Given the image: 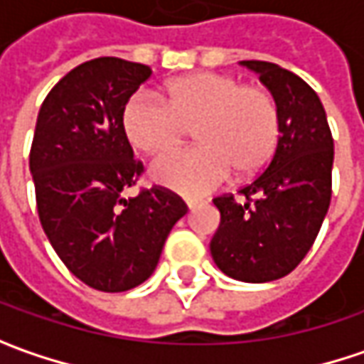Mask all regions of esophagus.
Wrapping results in <instances>:
<instances>
[{
    "label": "esophagus",
    "mask_w": 364,
    "mask_h": 364,
    "mask_svg": "<svg viewBox=\"0 0 364 364\" xmlns=\"http://www.w3.org/2000/svg\"><path fill=\"white\" fill-rule=\"evenodd\" d=\"M198 204H203V200H200V198H186V206H188L190 210H192L194 206H198Z\"/></svg>",
    "instance_id": "34e87169"
}]
</instances>
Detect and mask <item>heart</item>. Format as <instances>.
Wrapping results in <instances>:
<instances>
[{"label": "heart", "instance_id": "1", "mask_svg": "<svg viewBox=\"0 0 364 364\" xmlns=\"http://www.w3.org/2000/svg\"><path fill=\"white\" fill-rule=\"evenodd\" d=\"M168 101L137 91L123 107V132L144 154L178 144L190 127L198 146L172 149L149 166L156 184L180 194H204L237 176L261 172L277 149L282 119L272 92L241 80L196 73L172 80Z\"/></svg>", "mask_w": 364, "mask_h": 364}]
</instances>
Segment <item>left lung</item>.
Instances as JSON below:
<instances>
[{
    "label": "left lung",
    "mask_w": 364,
    "mask_h": 364,
    "mask_svg": "<svg viewBox=\"0 0 364 364\" xmlns=\"http://www.w3.org/2000/svg\"><path fill=\"white\" fill-rule=\"evenodd\" d=\"M269 89L282 135L269 166L239 190L218 196L220 225L210 241L217 267L232 279L265 284L298 267L314 245L332 194L334 141L314 89L273 63L241 60Z\"/></svg>",
    "instance_id": "obj_1"
}]
</instances>
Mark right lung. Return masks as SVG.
<instances>
[{
    "label": "right lung",
    "instance_id": "obj_1",
    "mask_svg": "<svg viewBox=\"0 0 364 364\" xmlns=\"http://www.w3.org/2000/svg\"><path fill=\"white\" fill-rule=\"evenodd\" d=\"M151 75L115 56L78 64L48 92L30 151L42 229L70 273L99 291L144 284L186 204L151 188L123 198L144 166L123 132V107Z\"/></svg>",
    "mask_w": 364,
    "mask_h": 364
}]
</instances>
